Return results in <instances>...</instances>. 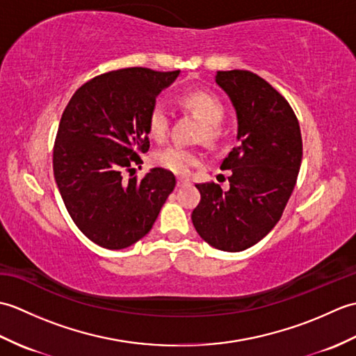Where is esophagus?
<instances>
[{
  "label": "esophagus",
  "instance_id": "1",
  "mask_svg": "<svg viewBox=\"0 0 356 356\" xmlns=\"http://www.w3.org/2000/svg\"><path fill=\"white\" fill-rule=\"evenodd\" d=\"M190 184H191L190 177H185V176L177 177V186H185V185H190Z\"/></svg>",
  "mask_w": 356,
  "mask_h": 356
}]
</instances>
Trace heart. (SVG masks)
<instances>
[{"label": "heart", "mask_w": 356, "mask_h": 356, "mask_svg": "<svg viewBox=\"0 0 356 356\" xmlns=\"http://www.w3.org/2000/svg\"><path fill=\"white\" fill-rule=\"evenodd\" d=\"M179 104L188 113H193L202 120L199 138L209 143H217L223 136V119L226 116V104L220 96L207 90H190L179 97ZM170 111L162 101H156L148 111V133L156 140H163L170 133ZM154 161L159 166L176 174H188L200 162V154L193 148L184 145H171L157 151Z\"/></svg>", "instance_id": "b5f03b06"}]
</instances>
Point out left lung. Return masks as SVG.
Returning <instances> with one entry per match:
<instances>
[{"mask_svg":"<svg viewBox=\"0 0 356 356\" xmlns=\"http://www.w3.org/2000/svg\"><path fill=\"white\" fill-rule=\"evenodd\" d=\"M238 118L237 147L220 168L229 188L197 184L200 202L191 220L199 236L220 251L251 248L274 228L297 184L303 142L298 119L277 90L248 70L217 72Z\"/></svg>","mask_w":356,"mask_h":356,"instance_id":"obj_1","label":"left lung"}]
</instances>
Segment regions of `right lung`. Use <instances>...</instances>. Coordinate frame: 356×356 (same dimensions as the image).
<instances>
[{"instance_id":"obj_1","label":"right lung","mask_w":356,"mask_h":356,"mask_svg":"<svg viewBox=\"0 0 356 356\" xmlns=\"http://www.w3.org/2000/svg\"><path fill=\"white\" fill-rule=\"evenodd\" d=\"M180 70H113L81 86L63 113L53 147V174L64 205L93 243L124 249L147 236L176 186L153 168L125 182L122 174L149 149L147 118L157 95Z\"/></svg>"}]
</instances>
